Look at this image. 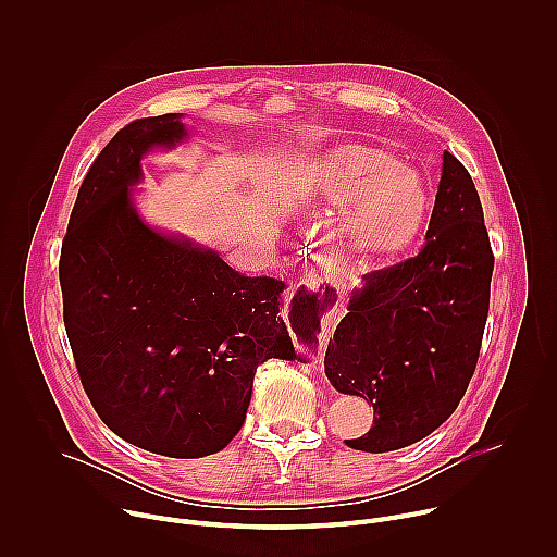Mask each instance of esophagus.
<instances>
[{"mask_svg":"<svg viewBox=\"0 0 557 557\" xmlns=\"http://www.w3.org/2000/svg\"><path fill=\"white\" fill-rule=\"evenodd\" d=\"M326 275H329V273H326ZM326 282H329V280H326Z\"/></svg>","mask_w":557,"mask_h":557,"instance_id":"esophagus-1","label":"esophagus"}]
</instances>
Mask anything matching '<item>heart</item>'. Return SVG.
I'll return each instance as SVG.
<instances>
[{"instance_id":"b5f03b06","label":"heart","mask_w":557,"mask_h":557,"mask_svg":"<svg viewBox=\"0 0 557 557\" xmlns=\"http://www.w3.org/2000/svg\"><path fill=\"white\" fill-rule=\"evenodd\" d=\"M306 191L329 207L352 205L346 231L352 247L368 256L410 245L430 209L423 178L385 149L363 143L329 149L310 170Z\"/></svg>"}]
</instances>
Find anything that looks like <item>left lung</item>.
Segmentation results:
<instances>
[{
    "mask_svg": "<svg viewBox=\"0 0 557 557\" xmlns=\"http://www.w3.org/2000/svg\"><path fill=\"white\" fill-rule=\"evenodd\" d=\"M494 253L469 172L443 151L434 211L417 258L363 275L326 348V376L372 404L361 451L408 447L443 425L469 385L490 312Z\"/></svg>",
    "mask_w": 557,
    "mask_h": 557,
    "instance_id": "8db88e82",
    "label": "left lung"
}]
</instances>
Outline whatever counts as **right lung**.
<instances>
[{
  "label": "right lung",
  "instance_id": "1",
  "mask_svg": "<svg viewBox=\"0 0 557 557\" xmlns=\"http://www.w3.org/2000/svg\"><path fill=\"white\" fill-rule=\"evenodd\" d=\"M187 136L183 114L125 125L78 189L59 260L63 324L88 399L116 436L172 458L224 449L245 423L258 366L299 357L282 317L284 282L245 277L138 215L143 156ZM293 301L290 329L312 350L320 317Z\"/></svg>",
  "mask_w": 557,
  "mask_h": 557
}]
</instances>
